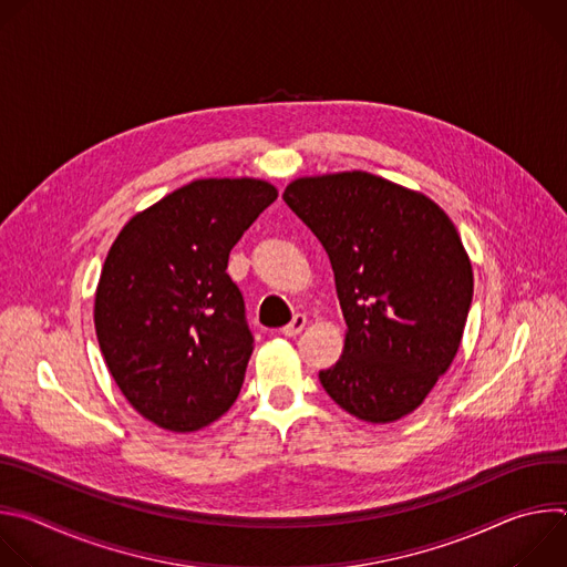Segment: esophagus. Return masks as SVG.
Instances as JSON below:
<instances>
[{"mask_svg":"<svg viewBox=\"0 0 567 567\" xmlns=\"http://www.w3.org/2000/svg\"><path fill=\"white\" fill-rule=\"evenodd\" d=\"M305 326H307V318H305V313H296V316H293V320L289 322V326H285V328H282V334H285V337H289V339H291V337H298V334L305 330Z\"/></svg>","mask_w":567,"mask_h":567,"instance_id":"esophagus-1","label":"esophagus"}]
</instances>
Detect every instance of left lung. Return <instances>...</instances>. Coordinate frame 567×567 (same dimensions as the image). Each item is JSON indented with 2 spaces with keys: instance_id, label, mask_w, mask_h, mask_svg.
I'll return each mask as SVG.
<instances>
[{
  "instance_id": "obj_1",
  "label": "left lung",
  "mask_w": 567,
  "mask_h": 567,
  "mask_svg": "<svg viewBox=\"0 0 567 567\" xmlns=\"http://www.w3.org/2000/svg\"><path fill=\"white\" fill-rule=\"evenodd\" d=\"M282 199L328 251L348 326L322 388L368 424L411 415L453 363L473 298L455 224L426 195L363 171L293 179Z\"/></svg>"
}]
</instances>
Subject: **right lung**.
Instances as JSON below:
<instances>
[{
  "label": "right lung",
  "instance_id": "1",
  "mask_svg": "<svg viewBox=\"0 0 567 567\" xmlns=\"http://www.w3.org/2000/svg\"><path fill=\"white\" fill-rule=\"evenodd\" d=\"M276 197L262 179H197L116 235L96 287V337L132 409L158 429L199 431L237 399L254 337L228 254Z\"/></svg>",
  "mask_w": 567,
  "mask_h": 567
}]
</instances>
